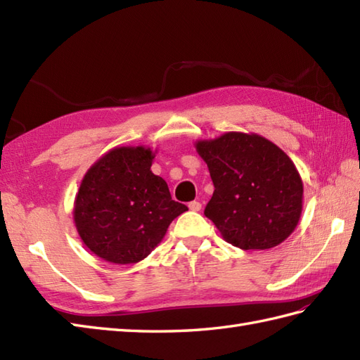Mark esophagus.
<instances>
[{
	"label": "esophagus",
	"mask_w": 360,
	"mask_h": 360,
	"mask_svg": "<svg viewBox=\"0 0 360 360\" xmlns=\"http://www.w3.org/2000/svg\"><path fill=\"white\" fill-rule=\"evenodd\" d=\"M188 209L192 212H200L201 210V202L200 201H192L188 204Z\"/></svg>",
	"instance_id": "obj_1"
}]
</instances>
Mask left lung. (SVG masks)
<instances>
[{
	"mask_svg": "<svg viewBox=\"0 0 360 360\" xmlns=\"http://www.w3.org/2000/svg\"><path fill=\"white\" fill-rule=\"evenodd\" d=\"M195 147L215 186L204 215L227 243L264 250L294 232L303 209V182L285 151L263 136L240 131L198 141Z\"/></svg>",
	"mask_w": 360,
	"mask_h": 360,
	"instance_id": "1",
	"label": "left lung"
}]
</instances>
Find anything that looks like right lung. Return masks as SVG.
Returning a JSON list of instances; mask_svg holds the SVG:
<instances>
[{
  "instance_id": "1",
  "label": "right lung",
  "mask_w": 360,
  "mask_h": 360,
  "mask_svg": "<svg viewBox=\"0 0 360 360\" xmlns=\"http://www.w3.org/2000/svg\"><path fill=\"white\" fill-rule=\"evenodd\" d=\"M153 159L155 153L143 145L116 147L83 176L74 223L83 244L105 262L133 264L147 258L187 210L151 172Z\"/></svg>"
}]
</instances>
